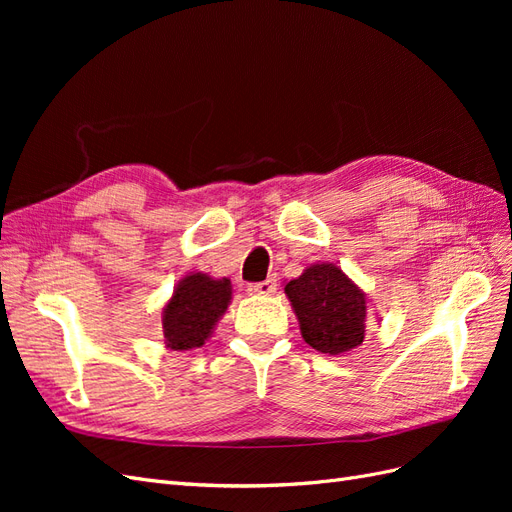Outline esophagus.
Wrapping results in <instances>:
<instances>
[{"instance_id":"34e87169","label":"esophagus","mask_w":512,"mask_h":512,"mask_svg":"<svg viewBox=\"0 0 512 512\" xmlns=\"http://www.w3.org/2000/svg\"><path fill=\"white\" fill-rule=\"evenodd\" d=\"M247 290H250V294H273L277 290V280L275 277H269V280H265V282L250 284L247 286Z\"/></svg>"}]
</instances>
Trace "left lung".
I'll list each match as a JSON object with an SVG mask.
<instances>
[{
	"label": "left lung",
	"instance_id": "obj_1",
	"mask_svg": "<svg viewBox=\"0 0 512 512\" xmlns=\"http://www.w3.org/2000/svg\"><path fill=\"white\" fill-rule=\"evenodd\" d=\"M305 342L324 354H346L365 339L367 294L333 262L309 265L284 286Z\"/></svg>",
	"mask_w": 512,
	"mask_h": 512
}]
</instances>
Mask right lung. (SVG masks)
<instances>
[{"instance_id": "right-lung-1", "label": "right lung", "mask_w": 512, "mask_h": 512, "mask_svg": "<svg viewBox=\"0 0 512 512\" xmlns=\"http://www.w3.org/2000/svg\"><path fill=\"white\" fill-rule=\"evenodd\" d=\"M232 299L228 277L215 280L207 273L181 277L173 297L162 307L164 344L170 350L200 348L211 337L215 324L226 314Z\"/></svg>"}]
</instances>
